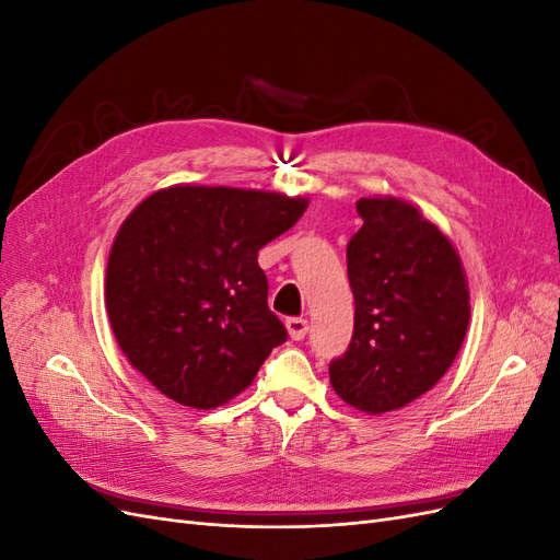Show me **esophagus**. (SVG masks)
I'll return each instance as SVG.
<instances>
[{
    "label": "esophagus",
    "mask_w": 560,
    "mask_h": 560,
    "mask_svg": "<svg viewBox=\"0 0 560 560\" xmlns=\"http://www.w3.org/2000/svg\"><path fill=\"white\" fill-rule=\"evenodd\" d=\"M287 331L294 338V341H301V338H306L308 334V319L306 317H290L284 322Z\"/></svg>",
    "instance_id": "34e87169"
}]
</instances>
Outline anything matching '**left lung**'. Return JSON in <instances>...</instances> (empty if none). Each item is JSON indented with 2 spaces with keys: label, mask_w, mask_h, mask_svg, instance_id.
Wrapping results in <instances>:
<instances>
[{
  "label": "left lung",
  "mask_w": 560,
  "mask_h": 560,
  "mask_svg": "<svg viewBox=\"0 0 560 560\" xmlns=\"http://www.w3.org/2000/svg\"><path fill=\"white\" fill-rule=\"evenodd\" d=\"M348 243L354 329L329 364L334 393L369 416L397 411L432 389L463 348L469 284L448 235L395 196L358 200Z\"/></svg>",
  "instance_id": "8db88e82"
}]
</instances>
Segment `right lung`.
<instances>
[{
	"instance_id": "obj_1",
	"label": "right lung",
	"mask_w": 560,
	"mask_h": 560,
	"mask_svg": "<svg viewBox=\"0 0 560 560\" xmlns=\"http://www.w3.org/2000/svg\"><path fill=\"white\" fill-rule=\"evenodd\" d=\"M308 198L173 184L147 196L109 249L105 306L118 348L161 395L198 411L247 389L282 322L257 254Z\"/></svg>"
}]
</instances>
